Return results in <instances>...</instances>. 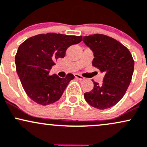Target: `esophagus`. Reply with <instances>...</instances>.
Segmentation results:
<instances>
[{
	"label": "esophagus",
	"instance_id": "obj_1",
	"mask_svg": "<svg viewBox=\"0 0 147 147\" xmlns=\"http://www.w3.org/2000/svg\"><path fill=\"white\" fill-rule=\"evenodd\" d=\"M75 78L78 79V80H84L85 79V78H84L83 76H82L79 75V74H75Z\"/></svg>",
	"mask_w": 147,
	"mask_h": 147
}]
</instances>
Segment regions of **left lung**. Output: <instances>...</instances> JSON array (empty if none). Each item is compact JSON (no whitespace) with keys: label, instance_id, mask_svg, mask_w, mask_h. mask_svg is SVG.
I'll return each mask as SVG.
<instances>
[{"label":"left lung","instance_id":"left-lung-1","mask_svg":"<svg viewBox=\"0 0 147 147\" xmlns=\"http://www.w3.org/2000/svg\"><path fill=\"white\" fill-rule=\"evenodd\" d=\"M84 43L94 52L92 65L105 74L101 84L94 81L92 91L84 94L94 108H111L122 98L131 83L134 60L131 52L121 43L108 36L94 34L83 37Z\"/></svg>","mask_w":147,"mask_h":147}]
</instances>
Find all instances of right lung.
<instances>
[{
  "label": "right lung",
  "mask_w": 147,
  "mask_h": 147,
  "mask_svg": "<svg viewBox=\"0 0 147 147\" xmlns=\"http://www.w3.org/2000/svg\"><path fill=\"white\" fill-rule=\"evenodd\" d=\"M82 41V36L49 32L26 39L15 55L16 72L24 90L30 99L42 105L60 99L69 82L75 78L69 74L65 78L49 75L55 61L65 57L70 46Z\"/></svg>",
  "instance_id": "obj_1"
}]
</instances>
